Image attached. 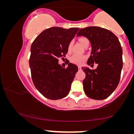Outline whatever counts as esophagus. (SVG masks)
Instances as JSON below:
<instances>
[{
	"label": "esophagus",
	"mask_w": 134,
	"mask_h": 134,
	"mask_svg": "<svg viewBox=\"0 0 134 134\" xmlns=\"http://www.w3.org/2000/svg\"><path fill=\"white\" fill-rule=\"evenodd\" d=\"M78 69H79V70H81V67L80 65H78Z\"/></svg>",
	"instance_id": "esophagus-1"
}]
</instances>
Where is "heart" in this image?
I'll use <instances>...</instances> for the list:
<instances>
[{
	"label": "heart",
	"instance_id": "obj_1",
	"mask_svg": "<svg viewBox=\"0 0 134 134\" xmlns=\"http://www.w3.org/2000/svg\"><path fill=\"white\" fill-rule=\"evenodd\" d=\"M79 42L81 43V44L82 45V46L85 47L87 45L89 44V41H88V39L86 38V37H80V38L78 39ZM71 47H72V42H70L68 45L67 50L69 52L71 50ZM86 58L85 56H82V55H79V54H74L71 56L70 58V61L73 64H82L83 63V62L85 60Z\"/></svg>",
	"mask_w": 134,
	"mask_h": 134
}]
</instances>
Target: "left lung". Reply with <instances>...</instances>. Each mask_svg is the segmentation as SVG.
<instances>
[{"label": "left lung", "mask_w": 134, "mask_h": 134, "mask_svg": "<svg viewBox=\"0 0 134 134\" xmlns=\"http://www.w3.org/2000/svg\"><path fill=\"white\" fill-rule=\"evenodd\" d=\"M76 35L85 36L91 43V54L87 64H98L95 70L82 67L86 73L82 81L84 92L93 99L107 98L117 87L121 76L123 51L120 41L112 31L99 27L81 29Z\"/></svg>", "instance_id": "1"}]
</instances>
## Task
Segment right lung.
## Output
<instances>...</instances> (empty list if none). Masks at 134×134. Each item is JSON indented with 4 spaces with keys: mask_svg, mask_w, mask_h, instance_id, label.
Here are the masks:
<instances>
[{
    "mask_svg": "<svg viewBox=\"0 0 134 134\" xmlns=\"http://www.w3.org/2000/svg\"><path fill=\"white\" fill-rule=\"evenodd\" d=\"M79 29L50 28L39 34L32 43L29 59L31 78L37 90L47 98L56 100L69 93L78 67L68 62L67 67H63L58 58L65 57L68 45Z\"/></svg>",
    "mask_w": 134,
    "mask_h": 134,
    "instance_id": "obj_1",
    "label": "right lung"
}]
</instances>
